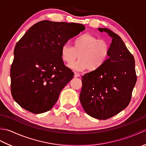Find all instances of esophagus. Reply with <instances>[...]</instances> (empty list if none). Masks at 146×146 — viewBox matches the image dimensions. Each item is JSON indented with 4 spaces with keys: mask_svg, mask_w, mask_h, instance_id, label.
<instances>
[{
    "mask_svg": "<svg viewBox=\"0 0 146 146\" xmlns=\"http://www.w3.org/2000/svg\"><path fill=\"white\" fill-rule=\"evenodd\" d=\"M74 76L75 77V78H76V77H79L80 76V75H79V73H78L77 72H74Z\"/></svg>",
    "mask_w": 146,
    "mask_h": 146,
    "instance_id": "34e87169",
    "label": "esophagus"
}]
</instances>
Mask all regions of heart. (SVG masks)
Wrapping results in <instances>:
<instances>
[{
	"mask_svg": "<svg viewBox=\"0 0 146 146\" xmlns=\"http://www.w3.org/2000/svg\"><path fill=\"white\" fill-rule=\"evenodd\" d=\"M110 52V46L104 39H98L91 34L85 33L76 38L72 47L64 44L61 49L62 60L71 63L78 57V60L69 64L71 69L95 71L103 66Z\"/></svg>",
	"mask_w": 146,
	"mask_h": 146,
	"instance_id": "obj_1",
	"label": "heart"
}]
</instances>
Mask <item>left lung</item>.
Wrapping results in <instances>:
<instances>
[{
	"instance_id": "obj_1",
	"label": "left lung",
	"mask_w": 146,
	"mask_h": 146,
	"mask_svg": "<svg viewBox=\"0 0 146 146\" xmlns=\"http://www.w3.org/2000/svg\"><path fill=\"white\" fill-rule=\"evenodd\" d=\"M98 30L111 38L108 58L100 69L82 77L80 100L90 116L105 120L128 106L137 76L134 56L120 36L107 28Z\"/></svg>"
}]
</instances>
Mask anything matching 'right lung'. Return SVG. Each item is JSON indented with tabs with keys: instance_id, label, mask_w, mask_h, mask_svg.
Here are the masks:
<instances>
[{
	"instance_id": "obj_1",
	"label": "right lung",
	"mask_w": 146,
	"mask_h": 146,
	"mask_svg": "<svg viewBox=\"0 0 146 146\" xmlns=\"http://www.w3.org/2000/svg\"><path fill=\"white\" fill-rule=\"evenodd\" d=\"M85 29L82 24L42 21L31 27L17 42L11 87L12 98L22 108L41 113L54 106L73 77L62 60L61 47Z\"/></svg>"
}]
</instances>
